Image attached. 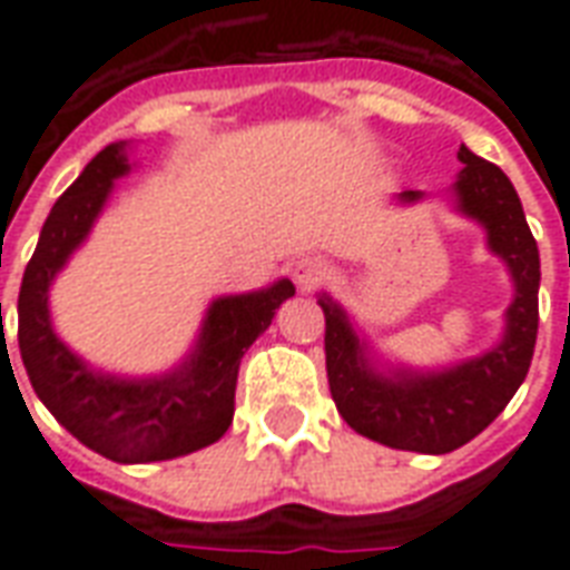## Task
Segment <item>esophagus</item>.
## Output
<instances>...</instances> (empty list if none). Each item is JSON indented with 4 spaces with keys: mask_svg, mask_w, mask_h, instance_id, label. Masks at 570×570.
<instances>
[{
    "mask_svg": "<svg viewBox=\"0 0 570 570\" xmlns=\"http://www.w3.org/2000/svg\"><path fill=\"white\" fill-rule=\"evenodd\" d=\"M293 281L302 293H311V289H317L323 281H330V265L321 259V256H302L298 262H293Z\"/></svg>",
    "mask_w": 570,
    "mask_h": 570,
    "instance_id": "esophagus-1",
    "label": "esophagus"
}]
</instances>
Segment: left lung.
Masks as SVG:
<instances>
[{"mask_svg": "<svg viewBox=\"0 0 570 570\" xmlns=\"http://www.w3.org/2000/svg\"><path fill=\"white\" fill-rule=\"evenodd\" d=\"M454 179L458 210L489 232V247L513 277L515 296L498 345L442 372L375 370L366 342L330 296L317 298L326 317V379L338 415L370 440L403 452L445 454L461 449L498 419L525 382L538 342V240L525 223L513 183L498 164L461 146ZM400 200H421L403 191Z\"/></svg>", "mask_w": 570, "mask_h": 570, "instance_id": "obj_1", "label": "left lung"}]
</instances>
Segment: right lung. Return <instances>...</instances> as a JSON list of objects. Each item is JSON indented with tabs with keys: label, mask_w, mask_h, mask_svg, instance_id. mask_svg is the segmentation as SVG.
<instances>
[{
	"label": "right lung",
	"mask_w": 570,
	"mask_h": 570,
	"mask_svg": "<svg viewBox=\"0 0 570 570\" xmlns=\"http://www.w3.org/2000/svg\"><path fill=\"white\" fill-rule=\"evenodd\" d=\"M125 149L128 142L106 146L48 213L20 284L18 345L32 391L81 445L118 464H149L198 452L232 428L240 357L296 286L277 281L259 293L216 298L195 351L158 379H116L81 363L57 338L48 289L88 237L118 176L130 170Z\"/></svg>",
	"instance_id": "add662e5"
}]
</instances>
